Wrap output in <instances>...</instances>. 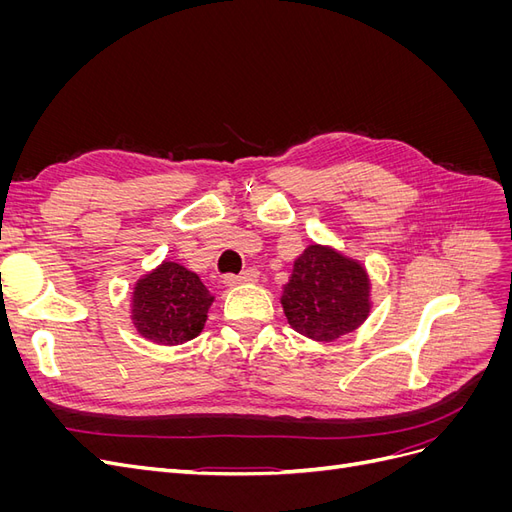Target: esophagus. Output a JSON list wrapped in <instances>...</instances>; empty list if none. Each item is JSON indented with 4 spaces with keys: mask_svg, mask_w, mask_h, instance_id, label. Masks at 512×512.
Listing matches in <instances>:
<instances>
[{
    "mask_svg": "<svg viewBox=\"0 0 512 512\" xmlns=\"http://www.w3.org/2000/svg\"><path fill=\"white\" fill-rule=\"evenodd\" d=\"M258 277H260V273H258V269H245L241 275H226L224 277V284L226 286H239V284H254V282H258Z\"/></svg>",
    "mask_w": 512,
    "mask_h": 512,
    "instance_id": "obj_1",
    "label": "esophagus"
}]
</instances>
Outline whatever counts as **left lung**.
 <instances>
[{"mask_svg": "<svg viewBox=\"0 0 512 512\" xmlns=\"http://www.w3.org/2000/svg\"><path fill=\"white\" fill-rule=\"evenodd\" d=\"M280 301L290 327L314 342L356 331L374 305L363 262L322 243L307 245L294 260Z\"/></svg>", "mask_w": 512, "mask_h": 512, "instance_id": "1", "label": "left lung"}]
</instances>
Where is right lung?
I'll return each instance as SVG.
<instances>
[{"label": "right lung", "instance_id": "right-lung-1", "mask_svg": "<svg viewBox=\"0 0 512 512\" xmlns=\"http://www.w3.org/2000/svg\"><path fill=\"white\" fill-rule=\"evenodd\" d=\"M215 297L203 280L175 260H162L134 282L130 322L136 333L158 346H179L205 329Z\"/></svg>", "mask_w": 512, "mask_h": 512}]
</instances>
